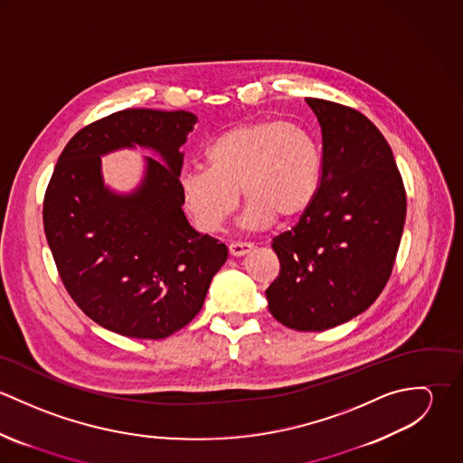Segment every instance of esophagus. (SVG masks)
Returning a JSON list of instances; mask_svg holds the SVG:
<instances>
[{
	"label": "esophagus",
	"instance_id": "34e87169",
	"mask_svg": "<svg viewBox=\"0 0 463 463\" xmlns=\"http://www.w3.org/2000/svg\"><path fill=\"white\" fill-rule=\"evenodd\" d=\"M253 250V244L250 242H232L230 244V255L232 257H244Z\"/></svg>",
	"mask_w": 463,
	"mask_h": 463
}]
</instances>
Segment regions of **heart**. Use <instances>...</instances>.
Returning a JSON list of instances; mask_svg holds the SVG:
<instances>
[{
  "instance_id": "obj_1",
  "label": "heart",
  "mask_w": 463,
  "mask_h": 463,
  "mask_svg": "<svg viewBox=\"0 0 463 463\" xmlns=\"http://www.w3.org/2000/svg\"><path fill=\"white\" fill-rule=\"evenodd\" d=\"M208 167L180 175L185 210L201 232L213 233L237 210L248 208L242 224L269 228L276 217L303 215L321 185V155L314 138L292 123L259 121L233 127L206 147Z\"/></svg>"
}]
</instances>
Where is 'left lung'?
I'll use <instances>...</instances> for the list:
<instances>
[{
	"instance_id": "obj_1",
	"label": "left lung",
	"mask_w": 463,
	"mask_h": 463,
	"mask_svg": "<svg viewBox=\"0 0 463 463\" xmlns=\"http://www.w3.org/2000/svg\"><path fill=\"white\" fill-rule=\"evenodd\" d=\"M323 133L317 196L272 239L279 274L265 290L287 328L323 331L365 312L385 288L402 235L406 194L392 149L358 110L307 98Z\"/></svg>"
}]
</instances>
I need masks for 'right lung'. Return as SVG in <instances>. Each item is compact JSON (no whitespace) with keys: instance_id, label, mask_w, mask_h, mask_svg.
<instances>
[{"instance_id":"1","label":"right lung","mask_w":463,"mask_h":463,"mask_svg":"<svg viewBox=\"0 0 463 463\" xmlns=\"http://www.w3.org/2000/svg\"><path fill=\"white\" fill-rule=\"evenodd\" d=\"M198 118L185 110L127 109L67 142L44 196V232L62 283L87 317L132 338H165L198 316L228 248L201 235L182 208L180 173ZM144 146L132 194L104 185L100 156Z\"/></svg>"}]
</instances>
